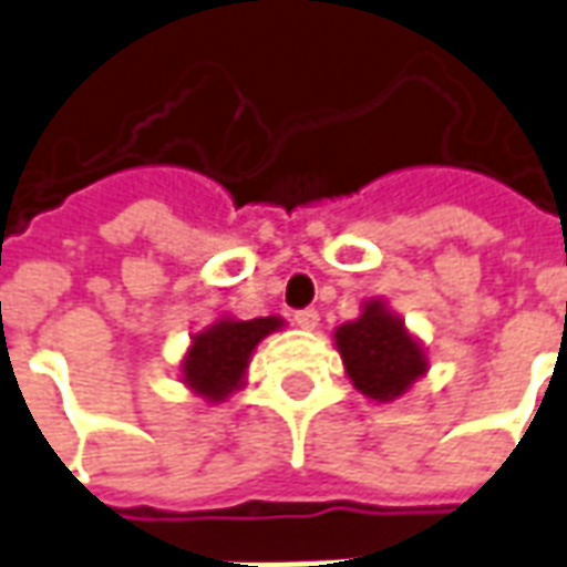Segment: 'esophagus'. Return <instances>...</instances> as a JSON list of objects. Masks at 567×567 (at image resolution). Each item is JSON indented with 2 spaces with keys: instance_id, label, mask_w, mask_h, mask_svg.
I'll return each instance as SVG.
<instances>
[{
  "instance_id": "34e87169",
  "label": "esophagus",
  "mask_w": 567,
  "mask_h": 567,
  "mask_svg": "<svg viewBox=\"0 0 567 567\" xmlns=\"http://www.w3.org/2000/svg\"><path fill=\"white\" fill-rule=\"evenodd\" d=\"M292 319H296V326H299V329H317L319 326V313L313 308H305V310H296V313H292Z\"/></svg>"
}]
</instances>
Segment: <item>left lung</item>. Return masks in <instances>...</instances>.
I'll use <instances>...</instances> for the list:
<instances>
[{
    "label": "left lung",
    "instance_id": "obj_1",
    "mask_svg": "<svg viewBox=\"0 0 567 567\" xmlns=\"http://www.w3.org/2000/svg\"><path fill=\"white\" fill-rule=\"evenodd\" d=\"M334 347L352 385L380 403L406 394L412 382L427 373V355L421 343L380 299L364 301L361 317L334 331Z\"/></svg>",
    "mask_w": 567,
    "mask_h": 567
}]
</instances>
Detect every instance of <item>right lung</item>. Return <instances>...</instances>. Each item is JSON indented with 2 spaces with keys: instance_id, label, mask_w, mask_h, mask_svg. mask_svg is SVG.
I'll return each instance as SVG.
<instances>
[{
  "instance_id": "add662e5",
  "label": "right lung",
  "mask_w": 567,
  "mask_h": 567,
  "mask_svg": "<svg viewBox=\"0 0 567 567\" xmlns=\"http://www.w3.org/2000/svg\"><path fill=\"white\" fill-rule=\"evenodd\" d=\"M280 326H284L280 317H220L190 340V349L182 361V382L208 403L227 400L233 391L245 385L250 355L259 340L278 331Z\"/></svg>"
}]
</instances>
